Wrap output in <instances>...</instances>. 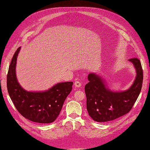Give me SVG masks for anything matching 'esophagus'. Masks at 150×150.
<instances>
[{
  "label": "esophagus",
  "mask_w": 150,
  "mask_h": 150,
  "mask_svg": "<svg viewBox=\"0 0 150 150\" xmlns=\"http://www.w3.org/2000/svg\"><path fill=\"white\" fill-rule=\"evenodd\" d=\"M74 85H75V86L76 88H80V86H81V83L80 81H76L75 82Z\"/></svg>",
  "instance_id": "obj_1"
}]
</instances>
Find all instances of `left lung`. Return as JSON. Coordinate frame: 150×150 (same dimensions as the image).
Wrapping results in <instances>:
<instances>
[{
    "instance_id": "left-lung-1",
    "label": "left lung",
    "mask_w": 150,
    "mask_h": 150,
    "mask_svg": "<svg viewBox=\"0 0 150 150\" xmlns=\"http://www.w3.org/2000/svg\"><path fill=\"white\" fill-rule=\"evenodd\" d=\"M136 70V77L130 88L122 92H112L106 87L105 80L95 74H89L84 91L86 106L89 116L97 122L115 120L128 113L136 101L143 83V70L140 60L129 59Z\"/></svg>"
}]
</instances>
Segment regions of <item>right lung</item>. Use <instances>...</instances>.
Masks as SVG:
<instances>
[{"mask_svg": "<svg viewBox=\"0 0 150 150\" xmlns=\"http://www.w3.org/2000/svg\"><path fill=\"white\" fill-rule=\"evenodd\" d=\"M21 47L14 53L7 74V89L18 112L36 123H50L59 115L64 102L72 89L73 82L59 83L44 92H28L19 84L16 65Z\"/></svg>", "mask_w": 150, "mask_h": 150, "instance_id": "1", "label": "right lung"}]
</instances>
